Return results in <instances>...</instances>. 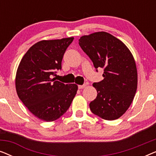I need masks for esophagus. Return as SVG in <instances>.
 Returning a JSON list of instances; mask_svg holds the SVG:
<instances>
[{
    "label": "esophagus",
    "mask_w": 156,
    "mask_h": 156,
    "mask_svg": "<svg viewBox=\"0 0 156 156\" xmlns=\"http://www.w3.org/2000/svg\"><path fill=\"white\" fill-rule=\"evenodd\" d=\"M85 87H86V84L79 85V86H78V88L80 89H84V88H85Z\"/></svg>",
    "instance_id": "obj_1"
}]
</instances>
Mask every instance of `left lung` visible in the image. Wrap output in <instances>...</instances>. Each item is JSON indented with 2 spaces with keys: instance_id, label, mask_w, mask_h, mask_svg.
I'll use <instances>...</instances> for the list:
<instances>
[{
  "instance_id": "1",
  "label": "left lung",
  "mask_w": 156,
  "mask_h": 156,
  "mask_svg": "<svg viewBox=\"0 0 156 156\" xmlns=\"http://www.w3.org/2000/svg\"><path fill=\"white\" fill-rule=\"evenodd\" d=\"M79 44L98 68L104 69V80L93 86L97 97L89 104L94 114L105 120L119 119L133 101L138 75L131 52L121 40L106 32L84 35Z\"/></svg>"
}]
</instances>
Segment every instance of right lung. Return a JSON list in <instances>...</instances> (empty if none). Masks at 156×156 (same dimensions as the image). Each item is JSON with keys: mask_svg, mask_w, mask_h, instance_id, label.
<instances>
[{"mask_svg": "<svg viewBox=\"0 0 156 156\" xmlns=\"http://www.w3.org/2000/svg\"><path fill=\"white\" fill-rule=\"evenodd\" d=\"M74 37L42 40L33 44L21 59L16 87L19 99L38 119H58L67 112L78 87L65 84L53 76L62 69V60Z\"/></svg>", "mask_w": 156, "mask_h": 156, "instance_id": "add662e5", "label": "right lung"}]
</instances>
